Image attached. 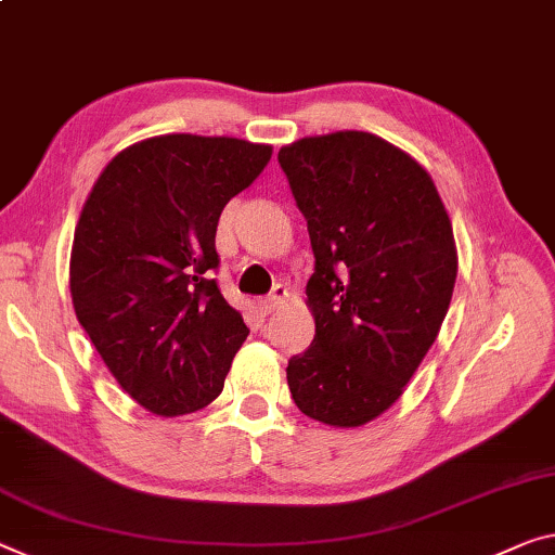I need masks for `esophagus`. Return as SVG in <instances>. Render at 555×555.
Returning <instances> with one entry per match:
<instances>
[{"mask_svg": "<svg viewBox=\"0 0 555 555\" xmlns=\"http://www.w3.org/2000/svg\"><path fill=\"white\" fill-rule=\"evenodd\" d=\"M287 300V287L285 285H275V289H272V295L266 297V300H260V312L262 314H272L275 310H280V307L285 305Z\"/></svg>", "mask_w": 555, "mask_h": 555, "instance_id": "34e87169", "label": "esophagus"}]
</instances>
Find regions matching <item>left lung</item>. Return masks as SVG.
Listing matches in <instances>:
<instances>
[{
	"instance_id": "1",
	"label": "left lung",
	"mask_w": 555,
	"mask_h": 555,
	"mask_svg": "<svg viewBox=\"0 0 555 555\" xmlns=\"http://www.w3.org/2000/svg\"><path fill=\"white\" fill-rule=\"evenodd\" d=\"M307 220L314 339L287 362L302 414L370 424L404 395L437 339L459 255L429 170L379 135H307L278 153Z\"/></svg>"
}]
</instances>
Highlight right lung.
Masks as SVG:
<instances>
[{"mask_svg": "<svg viewBox=\"0 0 555 555\" xmlns=\"http://www.w3.org/2000/svg\"><path fill=\"white\" fill-rule=\"evenodd\" d=\"M270 156L233 135H153L118 151L83 203L69 260L76 320L151 414L198 412L223 391L248 327L210 280L216 228Z\"/></svg>", "mask_w": 555, "mask_h": 555, "instance_id": "add662e5", "label": "right lung"}]
</instances>
